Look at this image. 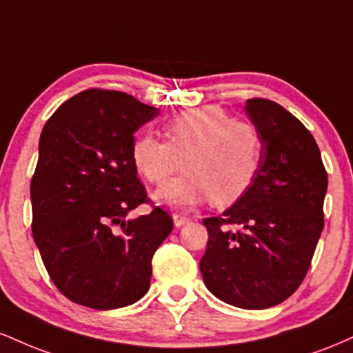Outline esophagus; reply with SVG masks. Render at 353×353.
Wrapping results in <instances>:
<instances>
[{
  "label": "esophagus",
  "instance_id": "34e87169",
  "mask_svg": "<svg viewBox=\"0 0 353 353\" xmlns=\"http://www.w3.org/2000/svg\"><path fill=\"white\" fill-rule=\"evenodd\" d=\"M172 221H174V225H176V228H182L184 224H188L189 217L182 216V214H172Z\"/></svg>",
  "mask_w": 353,
  "mask_h": 353
}]
</instances>
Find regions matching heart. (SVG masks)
I'll return each instance as SVG.
<instances>
[{
	"label": "heart",
	"instance_id": "1",
	"mask_svg": "<svg viewBox=\"0 0 353 353\" xmlns=\"http://www.w3.org/2000/svg\"><path fill=\"white\" fill-rule=\"evenodd\" d=\"M168 143L143 136L132 145L137 172L151 184H164L174 172L184 174L161 188L156 201L169 208H192L210 201L237 202L254 184L262 164V139L252 124L234 121L228 111L204 106L182 112L164 128Z\"/></svg>",
	"mask_w": 353,
	"mask_h": 353
}]
</instances>
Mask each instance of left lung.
I'll list each match as a JSON object with an SVG mask.
<instances>
[{
  "instance_id": "left-lung-1",
  "label": "left lung",
  "mask_w": 353,
  "mask_h": 353,
  "mask_svg": "<svg viewBox=\"0 0 353 353\" xmlns=\"http://www.w3.org/2000/svg\"><path fill=\"white\" fill-rule=\"evenodd\" d=\"M262 139L254 184L222 216L204 219L205 287L234 307L269 309L299 289L323 229L327 171L309 129L281 104L247 99ZM236 225V230H229Z\"/></svg>"
}]
</instances>
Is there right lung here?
Listing matches in <instances>:
<instances>
[{
    "instance_id": "obj_1",
    "label": "right lung",
    "mask_w": 353,
    "mask_h": 353,
    "mask_svg": "<svg viewBox=\"0 0 353 353\" xmlns=\"http://www.w3.org/2000/svg\"><path fill=\"white\" fill-rule=\"evenodd\" d=\"M157 114L125 92L88 89L44 124L31 179L33 237L51 281L79 305L119 309L149 290L152 255L172 219L161 208L125 216L149 202L132 145Z\"/></svg>"
}]
</instances>
